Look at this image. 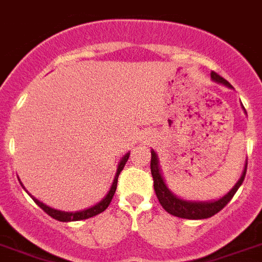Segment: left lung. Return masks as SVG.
Wrapping results in <instances>:
<instances>
[{
	"label": "left lung",
	"mask_w": 262,
	"mask_h": 262,
	"mask_svg": "<svg viewBox=\"0 0 262 262\" xmlns=\"http://www.w3.org/2000/svg\"><path fill=\"white\" fill-rule=\"evenodd\" d=\"M211 79L215 81V83H221L224 85H226L228 88H233L232 84L229 83L228 80H225L224 77H221L220 75H217L215 72L211 71L210 73ZM245 110V108H244ZM246 166L244 168L243 175L241 178L238 179V182L233 186V189L229 191L228 194H225L222 198L217 201H207V202H196V201H186L181 200L177 195L168 190L167 185L165 183V179L162 177L161 168H159V162H158V157L155 154L154 150H151V174H152V178H154V190L155 194H157L158 200L161 202L162 207L165 209L167 213L172 214L175 217L179 218H186V220H204V218L213 217L214 214H217L218 211H221L228 202L233 198V195L235 194V191L238 190V187L243 185L244 179H245L246 174Z\"/></svg>",
	"instance_id": "1"
}]
</instances>
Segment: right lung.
<instances>
[{"mask_svg": "<svg viewBox=\"0 0 262 262\" xmlns=\"http://www.w3.org/2000/svg\"><path fill=\"white\" fill-rule=\"evenodd\" d=\"M128 157H129V152H127L124 157L120 159V162H119L118 165V170H116V174H115V178H114V182H112V186L111 189H110V191H108L107 195L103 198V200L99 202V204H96L95 206L92 207H88V209H85V210H81V211H75V213H69V211H61V210H56V209H52V207L47 206V205H44L42 202H40L38 200H36L32 194H29L27 191L28 194H29L30 196H32V200L36 202V204L38 205V206L42 209V210L45 211V213L48 214V215H51L52 218H55V220H57V221H61V222H71V221H81V220H87V218H91L94 217V215H97V214L103 213V211L105 210L108 207V205L111 204L112 201V196H114V194H115L116 191V186H118V178H119V174H120V171L123 170V167H124V165H126V162L128 161ZM19 181V179H18ZM21 186H23V183H21ZM24 187V186H23ZM25 189V187H24Z\"/></svg>", "mask_w": 262, "mask_h": 262, "instance_id": "obj_1", "label": "right lung"}]
</instances>
